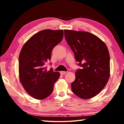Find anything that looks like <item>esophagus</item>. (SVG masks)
Instances as JSON below:
<instances>
[{
	"instance_id": "obj_1",
	"label": "esophagus",
	"mask_w": 124,
	"mask_h": 124,
	"mask_svg": "<svg viewBox=\"0 0 124 124\" xmlns=\"http://www.w3.org/2000/svg\"><path fill=\"white\" fill-rule=\"evenodd\" d=\"M67 73V72H64V71H61V72H60L61 74H62V75H64L65 74H66Z\"/></svg>"
}]
</instances>
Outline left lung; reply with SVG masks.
<instances>
[{
  "instance_id": "8db88e82",
  "label": "left lung",
  "mask_w": 124,
  "mask_h": 124,
  "mask_svg": "<svg viewBox=\"0 0 124 124\" xmlns=\"http://www.w3.org/2000/svg\"><path fill=\"white\" fill-rule=\"evenodd\" d=\"M64 36L82 67L75 72L72 91L84 100L95 97L103 89L110 76V56L107 45L92 33L65 29Z\"/></svg>"
}]
</instances>
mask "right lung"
<instances>
[{
    "label": "right lung",
    "instance_id": "add662e5",
    "mask_svg": "<svg viewBox=\"0 0 124 124\" xmlns=\"http://www.w3.org/2000/svg\"><path fill=\"white\" fill-rule=\"evenodd\" d=\"M63 30L44 29L31 37L21 49L18 58L19 78L29 95L37 100L51 95L54 83L60 78L58 72L47 71L44 67L51 60L54 47L62 40Z\"/></svg>",
    "mask_w": 124,
    "mask_h": 124
}]
</instances>
